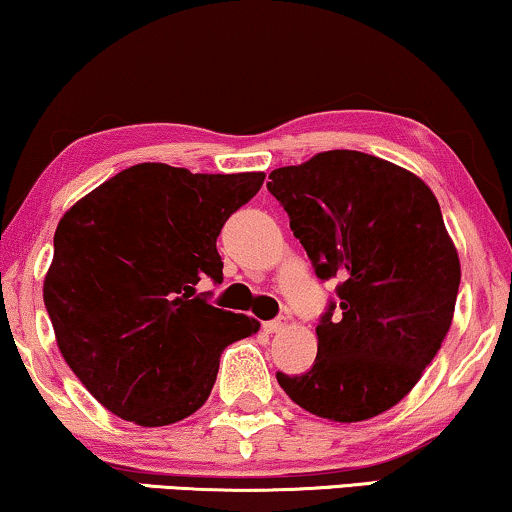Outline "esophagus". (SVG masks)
Listing matches in <instances>:
<instances>
[{
    "mask_svg": "<svg viewBox=\"0 0 512 512\" xmlns=\"http://www.w3.org/2000/svg\"><path fill=\"white\" fill-rule=\"evenodd\" d=\"M286 324H289V319H286V317H279V319L265 321V324H263V331H265V333H279V331H284Z\"/></svg>",
    "mask_w": 512,
    "mask_h": 512,
    "instance_id": "1",
    "label": "esophagus"
}]
</instances>
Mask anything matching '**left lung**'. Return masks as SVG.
Segmentation results:
<instances>
[{"instance_id":"left-lung-1","label":"left lung","mask_w":512,"mask_h":512,"mask_svg":"<svg viewBox=\"0 0 512 512\" xmlns=\"http://www.w3.org/2000/svg\"><path fill=\"white\" fill-rule=\"evenodd\" d=\"M270 179L317 277L340 279L338 305L317 326L314 366L277 373L279 387L331 422L382 415L419 382L454 317L459 254L436 195L361 151L317 153Z\"/></svg>"}]
</instances>
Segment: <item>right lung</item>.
Segmentation results:
<instances>
[{
    "mask_svg": "<svg viewBox=\"0 0 512 512\" xmlns=\"http://www.w3.org/2000/svg\"><path fill=\"white\" fill-rule=\"evenodd\" d=\"M263 179L139 163L60 219L44 303L67 366L109 412L181 422L212 394L223 349L261 328L209 305L198 284H221L216 237Z\"/></svg>",
    "mask_w": 512,
    "mask_h": 512,
    "instance_id": "add662e5",
    "label": "right lung"
}]
</instances>
